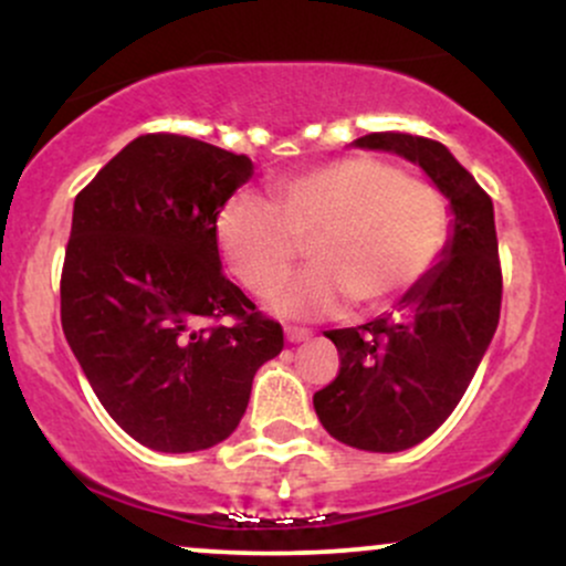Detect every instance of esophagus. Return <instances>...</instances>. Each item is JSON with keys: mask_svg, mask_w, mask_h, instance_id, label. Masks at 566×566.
Returning a JSON list of instances; mask_svg holds the SVG:
<instances>
[{"mask_svg": "<svg viewBox=\"0 0 566 566\" xmlns=\"http://www.w3.org/2000/svg\"><path fill=\"white\" fill-rule=\"evenodd\" d=\"M284 337H287L290 343H305L311 337V329H305V327H284Z\"/></svg>", "mask_w": 566, "mask_h": 566, "instance_id": "esophagus-1", "label": "esophagus"}]
</instances>
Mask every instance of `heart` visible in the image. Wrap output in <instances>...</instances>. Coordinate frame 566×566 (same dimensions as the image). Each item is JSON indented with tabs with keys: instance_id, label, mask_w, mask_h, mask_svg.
<instances>
[{
	"instance_id": "heart-1",
	"label": "heart",
	"mask_w": 566,
	"mask_h": 566,
	"mask_svg": "<svg viewBox=\"0 0 566 566\" xmlns=\"http://www.w3.org/2000/svg\"><path fill=\"white\" fill-rule=\"evenodd\" d=\"M447 201L391 161L346 157L276 180L269 201L239 193L220 207L216 239L233 276L269 295L290 276L297 247L311 269L271 301L290 319L329 316L354 301L380 308L418 284L447 242Z\"/></svg>"
}]
</instances>
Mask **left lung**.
I'll return each instance as SVG.
<instances>
[{
    "label": "left lung",
    "instance_id": "8db88e82",
    "mask_svg": "<svg viewBox=\"0 0 566 566\" xmlns=\"http://www.w3.org/2000/svg\"><path fill=\"white\" fill-rule=\"evenodd\" d=\"M354 146L412 161L450 201V239L439 263L391 314L324 333L340 354V373L314 394L322 426L356 450L401 452L450 418L497 329L503 276L495 210L437 140L373 133Z\"/></svg>",
    "mask_w": 566,
    "mask_h": 566
}]
</instances>
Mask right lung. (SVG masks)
<instances>
[{
	"instance_id": "obj_1",
	"label": "right lung",
	"mask_w": 566,
	"mask_h": 566,
	"mask_svg": "<svg viewBox=\"0 0 566 566\" xmlns=\"http://www.w3.org/2000/svg\"><path fill=\"white\" fill-rule=\"evenodd\" d=\"M250 178L244 154L157 133L74 199L63 335L106 412L148 450L229 439L255 373L284 348L282 327L220 271L216 218Z\"/></svg>"
}]
</instances>
